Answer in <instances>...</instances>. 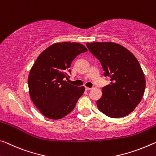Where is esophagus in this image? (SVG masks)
<instances>
[{
	"mask_svg": "<svg viewBox=\"0 0 156 156\" xmlns=\"http://www.w3.org/2000/svg\"><path fill=\"white\" fill-rule=\"evenodd\" d=\"M91 89H92V88H90V87H85V90H87V91L91 90Z\"/></svg>",
	"mask_w": 156,
	"mask_h": 156,
	"instance_id": "1",
	"label": "esophagus"
}]
</instances>
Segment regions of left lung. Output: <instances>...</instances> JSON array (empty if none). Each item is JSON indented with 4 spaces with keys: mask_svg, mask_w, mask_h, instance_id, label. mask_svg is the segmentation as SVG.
I'll list each match as a JSON object with an SVG mask.
<instances>
[{
    "mask_svg": "<svg viewBox=\"0 0 156 156\" xmlns=\"http://www.w3.org/2000/svg\"><path fill=\"white\" fill-rule=\"evenodd\" d=\"M86 45L111 80L102 89V97L96 102L98 110L112 118L129 115L140 103L145 90L144 74L139 62L131 52L117 43Z\"/></svg>",
    "mask_w": 156,
    "mask_h": 156,
    "instance_id": "obj_1",
    "label": "left lung"
}]
</instances>
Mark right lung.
Returning a JSON list of instances; mask_svg holds the SVG:
<instances>
[{"label": "right lung", "mask_w": 156, "mask_h": 156, "mask_svg": "<svg viewBox=\"0 0 156 156\" xmlns=\"http://www.w3.org/2000/svg\"><path fill=\"white\" fill-rule=\"evenodd\" d=\"M83 44L60 42L52 44L37 58L28 76L29 94L34 105L44 116L60 119L75 108L85 87L69 83L71 62L79 54L87 52Z\"/></svg>", "instance_id": "add662e5"}]
</instances>
